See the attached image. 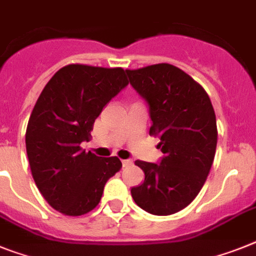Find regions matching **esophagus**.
I'll list each match as a JSON object with an SVG mask.
<instances>
[{"mask_svg": "<svg viewBox=\"0 0 256 256\" xmlns=\"http://www.w3.org/2000/svg\"><path fill=\"white\" fill-rule=\"evenodd\" d=\"M132 164V160H122V166H124V168H126V166H130Z\"/></svg>", "mask_w": 256, "mask_h": 256, "instance_id": "34e87169", "label": "esophagus"}]
</instances>
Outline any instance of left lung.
Masks as SVG:
<instances>
[{
    "label": "left lung",
    "mask_w": 256,
    "mask_h": 256,
    "mask_svg": "<svg viewBox=\"0 0 256 256\" xmlns=\"http://www.w3.org/2000/svg\"><path fill=\"white\" fill-rule=\"evenodd\" d=\"M130 84L144 98L160 139V164L135 161L144 182L132 188L142 210L168 216L188 207L204 184L218 144V126L210 96L198 82L170 64L126 70Z\"/></svg>",
    "instance_id": "1"
}]
</instances>
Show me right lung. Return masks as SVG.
<instances>
[{
    "label": "right lung",
    "mask_w": 256,
    "mask_h": 256,
    "mask_svg": "<svg viewBox=\"0 0 256 256\" xmlns=\"http://www.w3.org/2000/svg\"><path fill=\"white\" fill-rule=\"evenodd\" d=\"M128 84L122 68L72 64L46 83L32 109L26 150L32 177L44 199L66 216L92 211L120 158H98L82 150L91 139L102 108Z\"/></svg>",
    "instance_id": "right-lung-1"
}]
</instances>
